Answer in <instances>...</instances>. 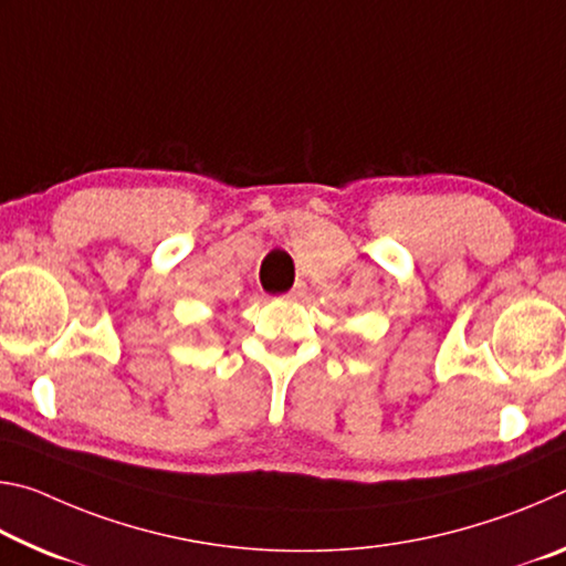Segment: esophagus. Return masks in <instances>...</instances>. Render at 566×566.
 <instances>
[{"label": "esophagus", "mask_w": 566, "mask_h": 566, "mask_svg": "<svg viewBox=\"0 0 566 566\" xmlns=\"http://www.w3.org/2000/svg\"><path fill=\"white\" fill-rule=\"evenodd\" d=\"M302 294H304V284H296L294 290L290 294H284V296H286V300H300Z\"/></svg>", "instance_id": "1"}]
</instances>
